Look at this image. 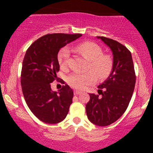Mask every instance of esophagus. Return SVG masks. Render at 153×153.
Instances as JSON below:
<instances>
[{
    "mask_svg": "<svg viewBox=\"0 0 153 153\" xmlns=\"http://www.w3.org/2000/svg\"><path fill=\"white\" fill-rule=\"evenodd\" d=\"M80 94H81V92H80V91H74V94L75 95H80Z\"/></svg>",
    "mask_w": 153,
    "mask_h": 153,
    "instance_id": "esophagus-1",
    "label": "esophagus"
}]
</instances>
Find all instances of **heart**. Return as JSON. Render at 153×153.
I'll return each mask as SVG.
<instances>
[{
	"instance_id": "b5f03b06",
	"label": "heart",
	"mask_w": 153,
	"mask_h": 153,
	"mask_svg": "<svg viewBox=\"0 0 153 153\" xmlns=\"http://www.w3.org/2000/svg\"><path fill=\"white\" fill-rule=\"evenodd\" d=\"M75 50L89 60L88 69L90 71L84 73H73L68 77L69 85L77 90H84L88 85H93L97 80V76L106 78L111 71L113 62L110 56L103 54L102 49L92 42H84L75 47ZM71 51L68 47L61 49L57 54V60L63 70L68 68ZM97 74H96L95 73Z\"/></svg>"
}]
</instances>
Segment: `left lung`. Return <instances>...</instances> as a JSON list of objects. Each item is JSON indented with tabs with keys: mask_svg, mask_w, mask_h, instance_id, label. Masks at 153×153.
Returning a JSON list of instances; mask_svg holds the SVG:
<instances>
[{
	"mask_svg": "<svg viewBox=\"0 0 153 153\" xmlns=\"http://www.w3.org/2000/svg\"><path fill=\"white\" fill-rule=\"evenodd\" d=\"M113 53V68L108 78L99 85L98 94H91L85 106L89 121L96 125L108 126L127 110L134 89L136 75L131 54L116 40L98 36Z\"/></svg>",
	"mask_w": 153,
	"mask_h": 153,
	"instance_id": "1",
	"label": "left lung"
}]
</instances>
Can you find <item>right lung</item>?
<instances>
[{"instance_id": "1", "label": "right lung", "mask_w": 153, "mask_h": 153, "mask_svg": "<svg viewBox=\"0 0 153 153\" xmlns=\"http://www.w3.org/2000/svg\"><path fill=\"white\" fill-rule=\"evenodd\" d=\"M81 34H48L34 42L26 50L22 63L21 84L26 104L34 116L47 124H57L66 117L73 102V91L68 85L58 93L51 82L59 71L57 54L62 47ZM61 83L65 84L62 80Z\"/></svg>"}]
</instances>
